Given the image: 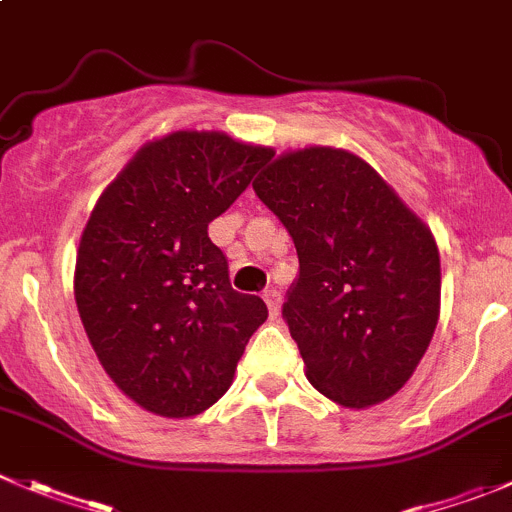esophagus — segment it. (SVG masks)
I'll list each match as a JSON object with an SVG mask.
<instances>
[{
  "label": "esophagus",
  "mask_w": 512,
  "mask_h": 512,
  "mask_svg": "<svg viewBox=\"0 0 512 512\" xmlns=\"http://www.w3.org/2000/svg\"><path fill=\"white\" fill-rule=\"evenodd\" d=\"M262 300L267 302V310H270V317L275 320L277 315H280V292L275 290V287H267L265 292H262Z\"/></svg>",
  "instance_id": "obj_1"
}]
</instances>
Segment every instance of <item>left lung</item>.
I'll return each instance as SVG.
<instances>
[{
    "mask_svg": "<svg viewBox=\"0 0 512 512\" xmlns=\"http://www.w3.org/2000/svg\"><path fill=\"white\" fill-rule=\"evenodd\" d=\"M295 242L282 317L307 380L345 408L393 398L423 360L440 312L428 227L360 157L290 152L252 185Z\"/></svg>",
    "mask_w": 512,
    "mask_h": 512,
    "instance_id": "left-lung-1",
    "label": "left lung"
}]
</instances>
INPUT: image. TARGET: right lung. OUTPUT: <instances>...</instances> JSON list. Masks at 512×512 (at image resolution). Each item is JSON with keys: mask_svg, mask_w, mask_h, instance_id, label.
<instances>
[{"mask_svg": "<svg viewBox=\"0 0 512 512\" xmlns=\"http://www.w3.org/2000/svg\"><path fill=\"white\" fill-rule=\"evenodd\" d=\"M270 160L220 132H172L142 147L89 215L79 317L114 385L150 413L192 418L215 405L267 320L262 297L232 290L207 227Z\"/></svg>", "mask_w": 512, "mask_h": 512, "instance_id": "obj_1", "label": "right lung"}]
</instances>
